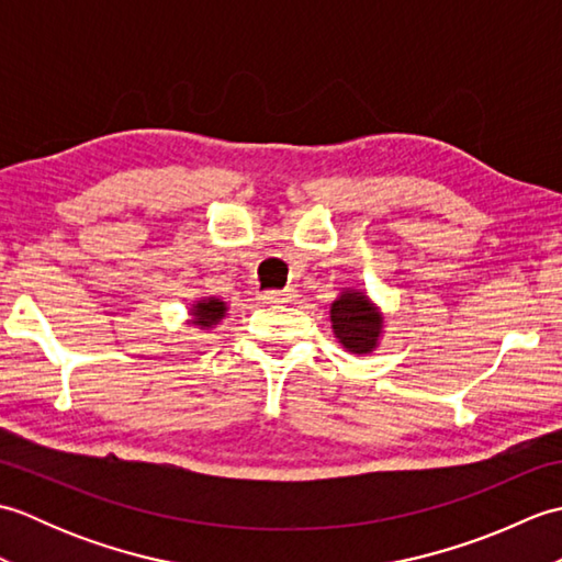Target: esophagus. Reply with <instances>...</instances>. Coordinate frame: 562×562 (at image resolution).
<instances>
[{
    "label": "esophagus",
    "mask_w": 562,
    "mask_h": 562,
    "mask_svg": "<svg viewBox=\"0 0 562 562\" xmlns=\"http://www.w3.org/2000/svg\"><path fill=\"white\" fill-rule=\"evenodd\" d=\"M294 290H282V292H262L260 300L268 302V304H288L292 302Z\"/></svg>",
    "instance_id": "1"
}]
</instances>
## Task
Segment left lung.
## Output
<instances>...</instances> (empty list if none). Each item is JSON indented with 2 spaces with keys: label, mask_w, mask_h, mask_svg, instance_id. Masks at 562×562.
<instances>
[{
  "label": "left lung",
  "mask_w": 562,
  "mask_h": 562,
  "mask_svg": "<svg viewBox=\"0 0 562 562\" xmlns=\"http://www.w3.org/2000/svg\"><path fill=\"white\" fill-rule=\"evenodd\" d=\"M333 336L352 355H372L384 333V314L362 290H342L330 304Z\"/></svg>",
  "instance_id": "left-lung-1"
}]
</instances>
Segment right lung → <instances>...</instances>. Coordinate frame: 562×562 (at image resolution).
I'll return each mask as SVG.
<instances>
[{
  "label": "right lung",
  "instance_id": "right-lung-1",
  "mask_svg": "<svg viewBox=\"0 0 562 562\" xmlns=\"http://www.w3.org/2000/svg\"><path fill=\"white\" fill-rule=\"evenodd\" d=\"M224 316H226V302L217 300V296H205V300H198L195 304H190V324L202 330H212Z\"/></svg>",
  "mask_w": 562,
  "mask_h": 562
}]
</instances>
